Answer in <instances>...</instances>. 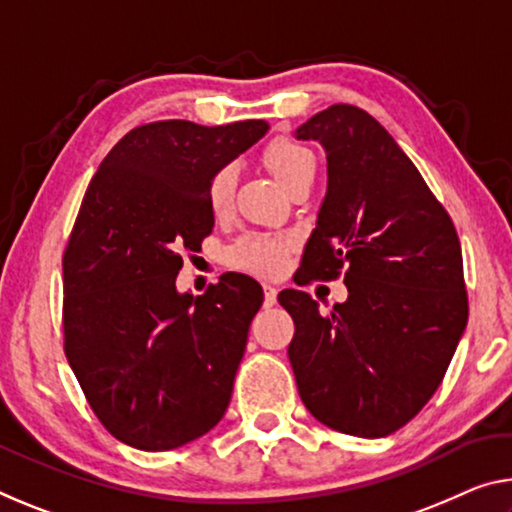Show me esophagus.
<instances>
[{"label": "esophagus", "mask_w": 512, "mask_h": 512, "mask_svg": "<svg viewBox=\"0 0 512 512\" xmlns=\"http://www.w3.org/2000/svg\"><path fill=\"white\" fill-rule=\"evenodd\" d=\"M278 303V289L273 285H264V307H273Z\"/></svg>", "instance_id": "34e87169"}]
</instances>
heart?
<instances>
[{
  "label": "heart",
  "instance_id": "heart-1",
  "mask_svg": "<svg viewBox=\"0 0 512 512\" xmlns=\"http://www.w3.org/2000/svg\"><path fill=\"white\" fill-rule=\"evenodd\" d=\"M266 166L271 173L278 177L285 189H291L298 180L307 175H314L316 159L314 154L291 139H275L264 152ZM234 182H237V168L234 164H225L218 168L212 182H209V205L214 212H223L230 205ZM289 255V241L280 237H271V234L250 232L243 234L227 248V262L234 269L255 273V275H278L285 271Z\"/></svg>",
  "mask_w": 512,
  "mask_h": 512
}]
</instances>
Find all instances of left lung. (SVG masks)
<instances>
[{"instance_id":"8db88e82","label":"left lung","mask_w":512,"mask_h":512,"mask_svg":"<svg viewBox=\"0 0 512 512\" xmlns=\"http://www.w3.org/2000/svg\"><path fill=\"white\" fill-rule=\"evenodd\" d=\"M294 136L321 143L328 161L300 282L346 269L348 289L328 314L305 291L278 296L296 323L289 362L298 394L328 428L385 437L435 394L467 328L456 227L367 111L332 104Z\"/></svg>"}]
</instances>
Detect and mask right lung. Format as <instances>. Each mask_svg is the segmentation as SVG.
<instances>
[{"label":"right lung","mask_w":512,"mask_h":512,"mask_svg":"<svg viewBox=\"0 0 512 512\" xmlns=\"http://www.w3.org/2000/svg\"><path fill=\"white\" fill-rule=\"evenodd\" d=\"M269 132L264 120L136 127L97 168L63 255L66 355L97 419L134 449L168 451L223 419L264 291L225 273L177 291L180 250L212 232L209 182Z\"/></svg>","instance_id":"1"}]
</instances>
